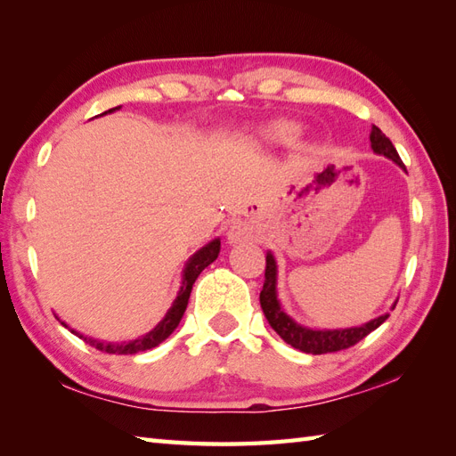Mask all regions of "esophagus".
Listing matches in <instances>:
<instances>
[{
    "instance_id": "obj_1",
    "label": "esophagus",
    "mask_w": 456,
    "mask_h": 456,
    "mask_svg": "<svg viewBox=\"0 0 456 456\" xmlns=\"http://www.w3.org/2000/svg\"><path fill=\"white\" fill-rule=\"evenodd\" d=\"M250 235H253V227H250L245 221H239V223H235V225H231L227 239L231 240V243H237V240H245Z\"/></svg>"
}]
</instances>
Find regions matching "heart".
Masks as SVG:
<instances>
[{
    "label": "heart",
    "instance_id": "b5f03b06",
    "mask_svg": "<svg viewBox=\"0 0 456 456\" xmlns=\"http://www.w3.org/2000/svg\"><path fill=\"white\" fill-rule=\"evenodd\" d=\"M292 133H294V129L289 127L288 123H278V125H274V127H270L266 134H268V137H273V139L284 141L288 137H292Z\"/></svg>",
    "mask_w": 456,
    "mask_h": 456
}]
</instances>
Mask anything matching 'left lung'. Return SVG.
I'll list each match as a JSON object with an SVG mask.
<instances>
[{"label":"left lung","mask_w":456,"mask_h":456,"mask_svg":"<svg viewBox=\"0 0 456 456\" xmlns=\"http://www.w3.org/2000/svg\"><path fill=\"white\" fill-rule=\"evenodd\" d=\"M370 142H372L374 152L384 154V157H388L395 164L403 167L400 154L395 151L392 141L386 137L376 125H372ZM260 307H263L270 327H273L288 345H292L294 348H299L302 353H309V354H327V353L343 351V348H348V346H354L358 341H362L368 333H372L374 329L380 327L386 319H388V314H386V315L376 317L374 322L366 323L362 327L343 329V331L341 329H338V331H314V329L297 325L294 319L286 315L284 309L280 307L278 296H276V260L270 253H266L265 284H263V292H260Z\"/></svg>","instance_id":"1"}]
</instances>
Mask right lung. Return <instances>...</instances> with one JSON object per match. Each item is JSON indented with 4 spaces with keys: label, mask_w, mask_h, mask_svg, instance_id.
I'll use <instances>...</instances> for the list:
<instances>
[{
    "label": "right lung",
    "mask_w": 456,
    "mask_h": 456,
    "mask_svg": "<svg viewBox=\"0 0 456 456\" xmlns=\"http://www.w3.org/2000/svg\"><path fill=\"white\" fill-rule=\"evenodd\" d=\"M115 110H119V108L110 110V113L115 111ZM105 113H108V111H105ZM219 250H221V240L216 239V240H211V243H208L203 248H200L198 253L188 260L186 268H183V278H182V288H180V292H178V297L174 299L172 307L168 309V314L164 315L162 322L157 327H154L151 333L144 335V337L134 338V341H129V343H102V341H95V338H90V337H84L80 333H76V331H72V329H70V331L78 335L80 338H84V341L88 343V345H92L94 348H98V351L110 353V354H134V353L149 351V348L159 346L164 341V338H167L174 331V329L178 327L183 312H186V305H188V299H190V292H191L193 282H196V278L200 276L201 270L206 268V266H209L213 260L217 258Z\"/></svg>",
    "instance_id": "add662e5"
}]
</instances>
